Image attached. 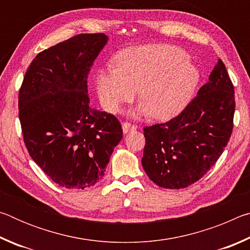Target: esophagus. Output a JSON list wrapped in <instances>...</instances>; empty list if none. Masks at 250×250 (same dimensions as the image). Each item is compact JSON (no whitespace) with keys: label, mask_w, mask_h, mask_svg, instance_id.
<instances>
[{"label":"esophagus","mask_w":250,"mask_h":250,"mask_svg":"<svg viewBox=\"0 0 250 250\" xmlns=\"http://www.w3.org/2000/svg\"><path fill=\"white\" fill-rule=\"evenodd\" d=\"M135 129H137V126L132 124H130V122H124V124H122V130H124L125 133H128L129 131H132Z\"/></svg>","instance_id":"1"}]
</instances>
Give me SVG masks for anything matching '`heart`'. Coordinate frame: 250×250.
I'll list each match as a JSON object with an SVG mask.
<instances>
[{"label": "heart", "instance_id": "1", "mask_svg": "<svg viewBox=\"0 0 250 250\" xmlns=\"http://www.w3.org/2000/svg\"><path fill=\"white\" fill-rule=\"evenodd\" d=\"M116 66L100 69L96 77L100 103L112 113L132 101L140 89L139 113L171 119L188 104L198 83V73L188 61V54L171 45L125 49L116 56Z\"/></svg>", "mask_w": 250, "mask_h": 250}]
</instances>
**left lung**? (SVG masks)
I'll use <instances>...</instances> for the list:
<instances>
[{"label": "left lung", "instance_id": "8db88e82", "mask_svg": "<svg viewBox=\"0 0 250 250\" xmlns=\"http://www.w3.org/2000/svg\"><path fill=\"white\" fill-rule=\"evenodd\" d=\"M234 112V84L218 59L208 83L179 116L143 129L142 167L151 181L179 189L204 176L229 141Z\"/></svg>", "mask_w": 250, "mask_h": 250}]
</instances>
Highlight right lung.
<instances>
[{
    "instance_id": "obj_1",
    "label": "right lung",
    "mask_w": 250,
    "mask_h": 250,
    "mask_svg": "<svg viewBox=\"0 0 250 250\" xmlns=\"http://www.w3.org/2000/svg\"><path fill=\"white\" fill-rule=\"evenodd\" d=\"M108 37L78 34L36 55L19 94V117L31 158L50 180L83 189L104 175L122 139L117 118L90 105L87 79Z\"/></svg>"
}]
</instances>
